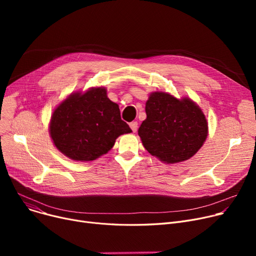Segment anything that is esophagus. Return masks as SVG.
<instances>
[{"mask_svg":"<svg viewBox=\"0 0 256 256\" xmlns=\"http://www.w3.org/2000/svg\"><path fill=\"white\" fill-rule=\"evenodd\" d=\"M130 128L134 132H136L137 130H138V122H137V121H132V122L130 124Z\"/></svg>","mask_w":256,"mask_h":256,"instance_id":"esophagus-1","label":"esophagus"}]
</instances>
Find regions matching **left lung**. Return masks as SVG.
I'll return each mask as SVG.
<instances>
[{
    "instance_id": "obj_1",
    "label": "left lung",
    "mask_w": 256,
    "mask_h": 256,
    "mask_svg": "<svg viewBox=\"0 0 256 256\" xmlns=\"http://www.w3.org/2000/svg\"><path fill=\"white\" fill-rule=\"evenodd\" d=\"M146 119L138 130L145 150L168 164L193 156L206 139L208 122L190 98L178 100L168 93L150 94Z\"/></svg>"
}]
</instances>
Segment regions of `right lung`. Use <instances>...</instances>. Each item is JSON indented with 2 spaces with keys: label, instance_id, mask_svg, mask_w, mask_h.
Wrapping results in <instances>:
<instances>
[{
  "label": "right lung",
  "instance_id": "right-lung-1",
  "mask_svg": "<svg viewBox=\"0 0 256 256\" xmlns=\"http://www.w3.org/2000/svg\"><path fill=\"white\" fill-rule=\"evenodd\" d=\"M117 104L104 88L72 94L54 111L50 134L57 148L74 160H93L106 154L115 140L130 132Z\"/></svg>",
  "mask_w": 256,
  "mask_h": 256
}]
</instances>
